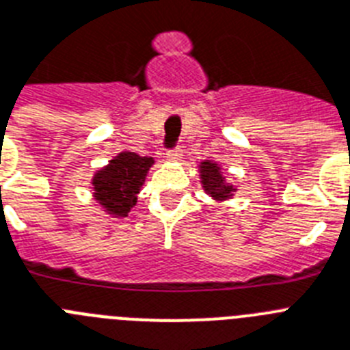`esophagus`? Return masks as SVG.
Segmentation results:
<instances>
[{
  "label": "esophagus",
  "instance_id": "34e87169",
  "mask_svg": "<svg viewBox=\"0 0 350 350\" xmlns=\"http://www.w3.org/2000/svg\"><path fill=\"white\" fill-rule=\"evenodd\" d=\"M181 157H183V151H181V148H174V150H169L167 151V160L169 162H178V160H181Z\"/></svg>",
  "mask_w": 350,
  "mask_h": 350
}]
</instances>
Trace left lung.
<instances>
[{
	"mask_svg": "<svg viewBox=\"0 0 350 350\" xmlns=\"http://www.w3.org/2000/svg\"><path fill=\"white\" fill-rule=\"evenodd\" d=\"M199 176L204 192L215 202H224V200L232 199L234 192H238V188L226 179L220 163L213 162V160H202L199 163Z\"/></svg>",
	"mask_w": 350,
	"mask_h": 350,
	"instance_id": "1",
	"label": "left lung"
}]
</instances>
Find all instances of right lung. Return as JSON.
Here are the masks:
<instances>
[{
	"mask_svg": "<svg viewBox=\"0 0 350 350\" xmlns=\"http://www.w3.org/2000/svg\"><path fill=\"white\" fill-rule=\"evenodd\" d=\"M153 163V157L121 151L100 167L91 178V193L102 211L118 220L129 217Z\"/></svg>",
	"mask_w": 350,
	"mask_h": 350,
	"instance_id": "right-lung-1",
	"label": "right lung"
}]
</instances>
